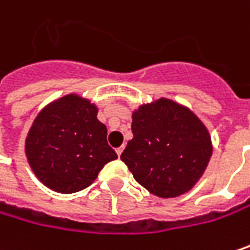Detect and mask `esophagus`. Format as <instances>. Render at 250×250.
Instances as JSON below:
<instances>
[{
  "label": "esophagus",
  "mask_w": 250,
  "mask_h": 250,
  "mask_svg": "<svg viewBox=\"0 0 250 250\" xmlns=\"http://www.w3.org/2000/svg\"><path fill=\"white\" fill-rule=\"evenodd\" d=\"M123 150H125V147L122 146V147H119L117 150H116V153H117V156H122V153H123Z\"/></svg>",
  "instance_id": "esophagus-1"
}]
</instances>
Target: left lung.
<instances>
[{"mask_svg": "<svg viewBox=\"0 0 250 250\" xmlns=\"http://www.w3.org/2000/svg\"><path fill=\"white\" fill-rule=\"evenodd\" d=\"M131 120L133 139L120 159L136 182L160 199L192 190L213 151L205 123L189 107L166 97L139 105Z\"/></svg>", "mask_w": 250, "mask_h": 250, "instance_id": "8db88e82", "label": "left lung"}]
</instances>
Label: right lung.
I'll return each mask as SVG.
<instances>
[{"label":"right lung","mask_w":250,"mask_h":250,"mask_svg":"<svg viewBox=\"0 0 250 250\" xmlns=\"http://www.w3.org/2000/svg\"><path fill=\"white\" fill-rule=\"evenodd\" d=\"M97 113L96 103L76 93L40 110L25 137V156L44 186L64 194L80 192L117 159Z\"/></svg>","instance_id":"add662e5"}]
</instances>
